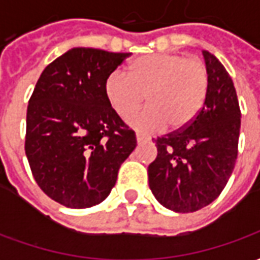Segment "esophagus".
<instances>
[{"label": "esophagus", "mask_w": 260, "mask_h": 260, "mask_svg": "<svg viewBox=\"0 0 260 260\" xmlns=\"http://www.w3.org/2000/svg\"><path fill=\"white\" fill-rule=\"evenodd\" d=\"M149 139H150V138L146 135H143V134H139V132L136 134V141L139 142V143H141V142H147Z\"/></svg>", "instance_id": "esophagus-1"}]
</instances>
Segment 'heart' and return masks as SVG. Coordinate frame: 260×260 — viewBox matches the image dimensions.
Wrapping results in <instances>:
<instances>
[{
	"mask_svg": "<svg viewBox=\"0 0 260 260\" xmlns=\"http://www.w3.org/2000/svg\"><path fill=\"white\" fill-rule=\"evenodd\" d=\"M209 91V71L199 58L160 53L132 61L128 74L111 72L104 80V96L119 117L132 114L128 124L139 131H181L201 113Z\"/></svg>",
	"mask_w": 260,
	"mask_h": 260,
	"instance_id": "1",
	"label": "heart"
}]
</instances>
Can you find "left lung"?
Instances as JSON below:
<instances>
[{"label": "left lung", "instance_id": "1", "mask_svg": "<svg viewBox=\"0 0 260 260\" xmlns=\"http://www.w3.org/2000/svg\"><path fill=\"white\" fill-rule=\"evenodd\" d=\"M209 91L201 113L186 128L156 139L157 157L147 167L149 186L164 207L192 213L221 193L238 156L241 110L233 79L203 50Z\"/></svg>", "mask_w": 260, "mask_h": 260}]
</instances>
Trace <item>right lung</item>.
<instances>
[{
	"instance_id": "1",
	"label": "right lung",
	"mask_w": 260,
	"mask_h": 260,
	"mask_svg": "<svg viewBox=\"0 0 260 260\" xmlns=\"http://www.w3.org/2000/svg\"><path fill=\"white\" fill-rule=\"evenodd\" d=\"M131 53L69 50L48 64L26 114L25 152L44 193L71 209L99 205L136 147L135 132L108 106L104 80Z\"/></svg>"
}]
</instances>
